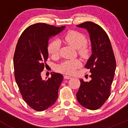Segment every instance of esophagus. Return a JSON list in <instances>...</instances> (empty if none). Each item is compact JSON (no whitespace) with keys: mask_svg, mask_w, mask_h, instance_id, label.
Listing matches in <instances>:
<instances>
[{"mask_svg":"<svg viewBox=\"0 0 128 128\" xmlns=\"http://www.w3.org/2000/svg\"><path fill=\"white\" fill-rule=\"evenodd\" d=\"M64 78L65 79H66V80H70V79H71V77L70 76H64Z\"/></svg>","mask_w":128,"mask_h":128,"instance_id":"obj_1","label":"esophagus"}]
</instances>
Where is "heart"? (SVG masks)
Returning a JSON list of instances; mask_svg holds the SVG:
<instances>
[{
  "label": "heart",
  "mask_w": 128,
  "mask_h": 128,
  "mask_svg": "<svg viewBox=\"0 0 128 128\" xmlns=\"http://www.w3.org/2000/svg\"><path fill=\"white\" fill-rule=\"evenodd\" d=\"M63 40L76 48L78 55L83 59H86L89 56L90 49L86 44L87 39L84 34L77 30L68 31L63 38ZM60 50V42L59 40H55L48 44L47 47L48 54L51 57L56 58L59 56ZM81 66V63L78 60H66L62 62L58 66L57 69L60 72L66 74H74L78 68Z\"/></svg>",
  "instance_id": "obj_1"
}]
</instances>
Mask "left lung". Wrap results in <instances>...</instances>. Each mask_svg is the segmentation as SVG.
I'll list each match as a JSON object with an SVG mask.
<instances>
[{
	"mask_svg": "<svg viewBox=\"0 0 128 128\" xmlns=\"http://www.w3.org/2000/svg\"><path fill=\"white\" fill-rule=\"evenodd\" d=\"M77 26L88 31L92 54L84 66L90 69L92 80L89 82L80 80L76 98L84 108L95 110L100 108L110 96L116 61L109 37L100 26L85 22Z\"/></svg>",
	"mask_w": 128,
	"mask_h": 128,
	"instance_id": "1",
	"label": "left lung"
}]
</instances>
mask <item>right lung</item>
Here are the masks:
<instances>
[{
  "instance_id": "right-lung-1",
  "label": "right lung",
  "mask_w": 128,
  "mask_h": 128,
  "mask_svg": "<svg viewBox=\"0 0 128 128\" xmlns=\"http://www.w3.org/2000/svg\"><path fill=\"white\" fill-rule=\"evenodd\" d=\"M38 23L26 28L18 40L13 58L14 78L22 99L30 108L42 112L53 105L58 97L63 75L53 72L47 80L41 73L48 59V40L64 29Z\"/></svg>"
}]
</instances>
